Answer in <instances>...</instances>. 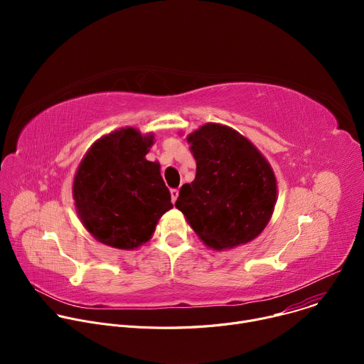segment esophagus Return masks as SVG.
<instances>
[{"instance_id":"obj_1","label":"esophagus","mask_w":364,"mask_h":364,"mask_svg":"<svg viewBox=\"0 0 364 364\" xmlns=\"http://www.w3.org/2000/svg\"><path fill=\"white\" fill-rule=\"evenodd\" d=\"M178 193H180V191H178L177 188H173V190H171V200H173V203H176V201H177V198H178Z\"/></svg>"}]
</instances>
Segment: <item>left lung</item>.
Listing matches in <instances>:
<instances>
[{
	"label": "left lung",
	"mask_w": 364,
	"mask_h": 364,
	"mask_svg": "<svg viewBox=\"0 0 364 364\" xmlns=\"http://www.w3.org/2000/svg\"><path fill=\"white\" fill-rule=\"evenodd\" d=\"M196 178L180 188L176 207L205 246L232 249L259 236L277 203L275 174L237 131L205 124L187 136Z\"/></svg>",
	"instance_id": "left-lung-1"
}]
</instances>
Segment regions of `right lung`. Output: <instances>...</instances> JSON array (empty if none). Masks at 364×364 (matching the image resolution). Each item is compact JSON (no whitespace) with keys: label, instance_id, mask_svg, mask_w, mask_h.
Returning <instances> with one entry per match:
<instances>
[{"label":"right lung","instance_id":"right-lung-1","mask_svg":"<svg viewBox=\"0 0 364 364\" xmlns=\"http://www.w3.org/2000/svg\"><path fill=\"white\" fill-rule=\"evenodd\" d=\"M152 144V134L121 128L97 139L79 164L73 181L76 212L100 243L136 249L173 209L160 164L145 159Z\"/></svg>","mask_w":364,"mask_h":364}]
</instances>
